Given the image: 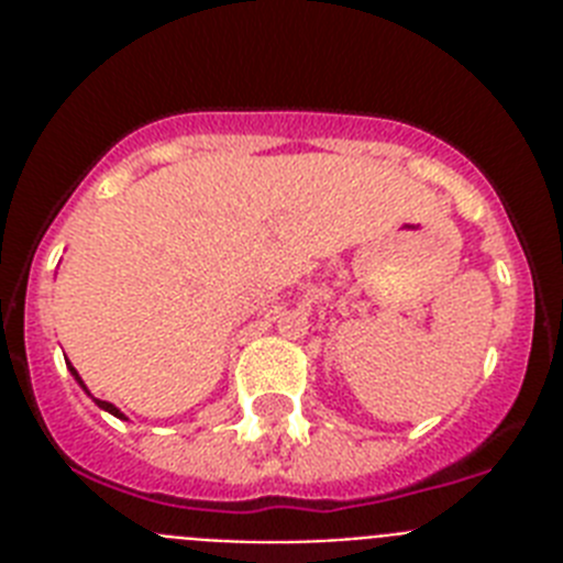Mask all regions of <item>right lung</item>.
<instances>
[{
  "mask_svg": "<svg viewBox=\"0 0 563 563\" xmlns=\"http://www.w3.org/2000/svg\"><path fill=\"white\" fill-rule=\"evenodd\" d=\"M69 372H73V375H76V380H78V383H81V377H78V372H76V369H69ZM81 386H84V383H81ZM84 389H87V386H84ZM96 402H98V406H101V409H103V411H109V415H114V417H123V415H121V411L114 409L112 402H107V400H96Z\"/></svg>",
  "mask_w": 563,
  "mask_h": 563,
  "instance_id": "add662e5",
  "label": "right lung"
}]
</instances>
